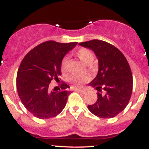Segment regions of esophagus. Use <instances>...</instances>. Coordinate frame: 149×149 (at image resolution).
Returning a JSON list of instances; mask_svg holds the SVG:
<instances>
[{
  "mask_svg": "<svg viewBox=\"0 0 149 149\" xmlns=\"http://www.w3.org/2000/svg\"><path fill=\"white\" fill-rule=\"evenodd\" d=\"M75 91L83 94V93H85V92H86V90H80V89H76V90H75Z\"/></svg>",
  "mask_w": 149,
  "mask_h": 149,
  "instance_id": "1",
  "label": "esophagus"
}]
</instances>
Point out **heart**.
Here are the masks:
<instances>
[{
  "mask_svg": "<svg viewBox=\"0 0 149 149\" xmlns=\"http://www.w3.org/2000/svg\"><path fill=\"white\" fill-rule=\"evenodd\" d=\"M76 55L85 64L89 65L95 59L94 53L88 48H80L76 52ZM69 59L68 57H64L61 61V71L64 74L68 73L69 71ZM88 80V76L87 75H82V76H76L73 75L69 78V81L71 83L76 87H80L83 83H85Z\"/></svg>",
  "mask_w": 149,
  "mask_h": 149,
  "instance_id": "heart-1",
  "label": "heart"
}]
</instances>
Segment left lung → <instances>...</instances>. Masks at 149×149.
<instances>
[{
  "label": "left lung",
  "mask_w": 149,
  "mask_h": 149,
  "mask_svg": "<svg viewBox=\"0 0 149 149\" xmlns=\"http://www.w3.org/2000/svg\"><path fill=\"white\" fill-rule=\"evenodd\" d=\"M79 45L92 49L99 63L98 73L89 83L97 90V100L88 109L102 118L115 117L127 107L132 92V74L127 59L115 46L103 40Z\"/></svg>",
  "instance_id": "8db88e82"
}]
</instances>
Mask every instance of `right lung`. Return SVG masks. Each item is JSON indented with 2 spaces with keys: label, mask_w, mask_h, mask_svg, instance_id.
Segmentation results:
<instances>
[{
  "label": "right lung",
  "mask_w": 149,
  "mask_h": 149,
  "mask_svg": "<svg viewBox=\"0 0 149 149\" xmlns=\"http://www.w3.org/2000/svg\"><path fill=\"white\" fill-rule=\"evenodd\" d=\"M77 44L44 42L22 61L17 76L18 95L26 109L38 118L55 117L66 106L71 94L69 85L62 82L59 90L50 91L49 85L52 80H59L63 58Z\"/></svg>",
  "instance_id": "add662e5"
}]
</instances>
